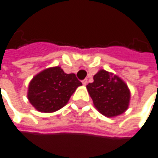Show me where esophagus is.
<instances>
[{
    "instance_id": "34e87169",
    "label": "esophagus",
    "mask_w": 158,
    "mask_h": 158,
    "mask_svg": "<svg viewBox=\"0 0 158 158\" xmlns=\"http://www.w3.org/2000/svg\"><path fill=\"white\" fill-rule=\"evenodd\" d=\"M82 84H83L84 85H87V79H84V80H82Z\"/></svg>"
}]
</instances>
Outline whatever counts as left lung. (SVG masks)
Listing matches in <instances>:
<instances>
[{"label": "left lung", "instance_id": "1", "mask_svg": "<svg viewBox=\"0 0 158 158\" xmlns=\"http://www.w3.org/2000/svg\"><path fill=\"white\" fill-rule=\"evenodd\" d=\"M93 105L102 115L114 118L128 109L131 91L118 75L101 69L93 76V82L86 85Z\"/></svg>", "mask_w": 158, "mask_h": 158}]
</instances>
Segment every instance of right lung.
<instances>
[{"instance_id": "obj_1", "label": "right lung", "mask_w": 158, "mask_h": 158, "mask_svg": "<svg viewBox=\"0 0 158 158\" xmlns=\"http://www.w3.org/2000/svg\"><path fill=\"white\" fill-rule=\"evenodd\" d=\"M80 85L74 73H65L60 66L48 67L31 79L27 99L40 112L51 113L64 107Z\"/></svg>"}]
</instances>
